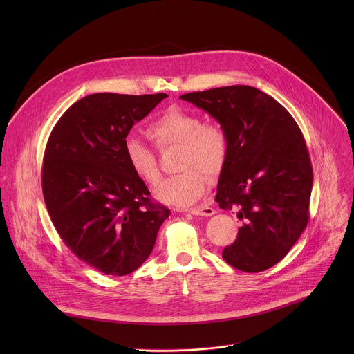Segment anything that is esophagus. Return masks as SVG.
Wrapping results in <instances>:
<instances>
[{"instance_id":"34e87169","label":"esophagus","mask_w":354,"mask_h":354,"mask_svg":"<svg viewBox=\"0 0 354 354\" xmlns=\"http://www.w3.org/2000/svg\"><path fill=\"white\" fill-rule=\"evenodd\" d=\"M187 212L190 214H193V216H203V217H212L213 214H216V210L209 207V206H198V207L190 209Z\"/></svg>"}]
</instances>
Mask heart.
Here are the masks:
<instances>
[{"instance_id":"1","label":"heart","mask_w":354,"mask_h":354,"mask_svg":"<svg viewBox=\"0 0 354 354\" xmlns=\"http://www.w3.org/2000/svg\"><path fill=\"white\" fill-rule=\"evenodd\" d=\"M147 136L160 149L178 147L176 169L180 174L164 180L154 192L164 205L187 207L205 196L209 179L224 171L228 158V137L218 122L201 119L182 108H168L147 126ZM130 169L141 180L157 185L161 169L153 149L136 137L124 141Z\"/></svg>"}]
</instances>
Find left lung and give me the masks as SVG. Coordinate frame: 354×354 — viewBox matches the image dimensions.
<instances>
[{"label": "left lung", "mask_w": 354, "mask_h": 354, "mask_svg": "<svg viewBox=\"0 0 354 354\" xmlns=\"http://www.w3.org/2000/svg\"><path fill=\"white\" fill-rule=\"evenodd\" d=\"M214 118L228 137L216 201L242 220L224 261L246 272L279 263L310 220L313 167L306 140L276 99L248 85L180 96Z\"/></svg>", "instance_id": "obj_1"}]
</instances>
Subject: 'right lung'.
<instances>
[{"label":"right lung","instance_id":"1","mask_svg":"<svg viewBox=\"0 0 354 354\" xmlns=\"http://www.w3.org/2000/svg\"><path fill=\"white\" fill-rule=\"evenodd\" d=\"M167 93H92L70 106L48 137L44 203L63 242L88 266L126 276L153 252L171 212L130 169L124 141Z\"/></svg>","mask_w":354,"mask_h":354}]
</instances>
